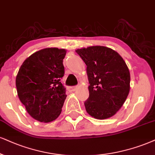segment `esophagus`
<instances>
[{
	"label": "esophagus",
	"instance_id": "34e87169",
	"mask_svg": "<svg viewBox=\"0 0 155 155\" xmlns=\"http://www.w3.org/2000/svg\"><path fill=\"white\" fill-rule=\"evenodd\" d=\"M77 87H78V86H71V87H69L68 89L70 91H74Z\"/></svg>",
	"mask_w": 155,
	"mask_h": 155
}]
</instances>
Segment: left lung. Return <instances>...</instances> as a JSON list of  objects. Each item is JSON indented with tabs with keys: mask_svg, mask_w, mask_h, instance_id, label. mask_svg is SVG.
<instances>
[{
	"mask_svg": "<svg viewBox=\"0 0 155 155\" xmlns=\"http://www.w3.org/2000/svg\"><path fill=\"white\" fill-rule=\"evenodd\" d=\"M76 52L87 65L89 98L85 101L87 114L97 119L115 115L130 90V72L123 58L108 47L93 46Z\"/></svg>",
	"mask_w": 155,
	"mask_h": 155,
	"instance_id": "8db88e82",
	"label": "left lung"
}]
</instances>
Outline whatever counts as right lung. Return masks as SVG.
<instances>
[{"label": "right lung", "instance_id": "1", "mask_svg": "<svg viewBox=\"0 0 155 155\" xmlns=\"http://www.w3.org/2000/svg\"><path fill=\"white\" fill-rule=\"evenodd\" d=\"M66 50L46 48L36 51L23 62L16 78L18 96L28 114L40 122L58 117L66 99L60 80L64 74Z\"/></svg>", "mask_w": 155, "mask_h": 155}]
</instances>
